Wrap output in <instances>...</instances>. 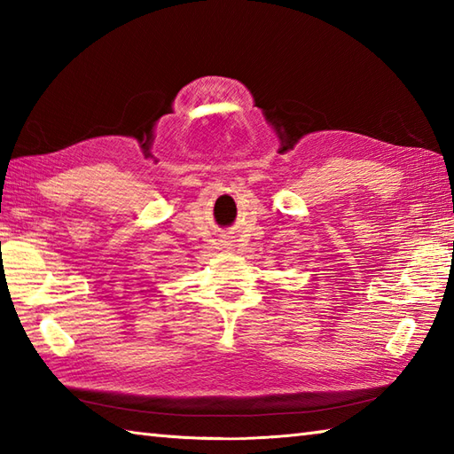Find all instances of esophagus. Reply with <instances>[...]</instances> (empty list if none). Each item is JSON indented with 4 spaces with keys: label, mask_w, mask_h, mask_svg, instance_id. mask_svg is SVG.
Segmentation results:
<instances>
[{
    "label": "esophagus",
    "mask_w": 454,
    "mask_h": 454,
    "mask_svg": "<svg viewBox=\"0 0 454 454\" xmlns=\"http://www.w3.org/2000/svg\"><path fill=\"white\" fill-rule=\"evenodd\" d=\"M232 242H234L232 236H226V238H224V246H232Z\"/></svg>",
    "instance_id": "34e87169"
}]
</instances>
